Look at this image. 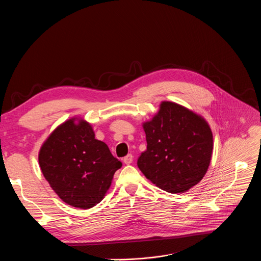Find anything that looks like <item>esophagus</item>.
I'll return each instance as SVG.
<instances>
[{
    "instance_id": "1",
    "label": "esophagus",
    "mask_w": 261,
    "mask_h": 261,
    "mask_svg": "<svg viewBox=\"0 0 261 261\" xmlns=\"http://www.w3.org/2000/svg\"><path fill=\"white\" fill-rule=\"evenodd\" d=\"M123 161H124V163H125V164L129 165V164H131V163H132V161H133V156H132L131 154H129V155H127L126 157H124Z\"/></svg>"
}]
</instances>
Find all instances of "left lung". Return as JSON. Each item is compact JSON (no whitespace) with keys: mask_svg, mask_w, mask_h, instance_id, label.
<instances>
[{"mask_svg":"<svg viewBox=\"0 0 261 261\" xmlns=\"http://www.w3.org/2000/svg\"><path fill=\"white\" fill-rule=\"evenodd\" d=\"M146 151L137 165L160 189L187 192L205 175L213 154V133L203 117L171 101H162L152 120L142 123Z\"/></svg>","mask_w":261,"mask_h":261,"instance_id":"8db88e82","label":"left lung"}]
</instances>
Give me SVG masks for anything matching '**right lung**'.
<instances>
[{"mask_svg": "<svg viewBox=\"0 0 261 261\" xmlns=\"http://www.w3.org/2000/svg\"><path fill=\"white\" fill-rule=\"evenodd\" d=\"M38 161L56 194L65 203L83 210L104 198L122 166L106 143L95 138L92 125L80 117L65 121L49 134Z\"/></svg>", "mask_w": 261, "mask_h": 261, "instance_id": "right-lung-1", "label": "right lung"}]
</instances>
